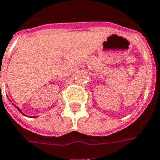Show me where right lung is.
Wrapping results in <instances>:
<instances>
[{"instance_id":"1","label":"right lung","mask_w":160,"mask_h":160,"mask_svg":"<svg viewBox=\"0 0 160 160\" xmlns=\"http://www.w3.org/2000/svg\"><path fill=\"white\" fill-rule=\"evenodd\" d=\"M15 107H16V106H15ZM16 108H17V109H18V110L20 111V113H21V114H23V113L21 112V110H20V108H18V107H16ZM33 117H34V118H35V117H37V116H33Z\"/></svg>"}]
</instances>
